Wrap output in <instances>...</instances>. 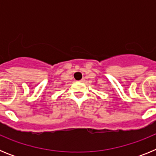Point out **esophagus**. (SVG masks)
<instances>
[{
	"label": "esophagus",
	"instance_id": "obj_1",
	"mask_svg": "<svg viewBox=\"0 0 156 156\" xmlns=\"http://www.w3.org/2000/svg\"><path fill=\"white\" fill-rule=\"evenodd\" d=\"M80 82H84V81H85V79H83H83H81L80 80Z\"/></svg>",
	"mask_w": 156,
	"mask_h": 156
}]
</instances>
